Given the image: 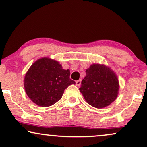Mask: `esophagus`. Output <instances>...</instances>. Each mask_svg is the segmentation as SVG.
I'll return each instance as SVG.
<instances>
[{
    "mask_svg": "<svg viewBox=\"0 0 147 147\" xmlns=\"http://www.w3.org/2000/svg\"><path fill=\"white\" fill-rule=\"evenodd\" d=\"M76 84L77 86H80L81 84V80H77L76 82Z\"/></svg>",
    "mask_w": 147,
    "mask_h": 147,
    "instance_id": "34e87169",
    "label": "esophagus"
}]
</instances>
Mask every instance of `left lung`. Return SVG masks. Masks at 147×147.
<instances>
[{
    "label": "left lung",
    "instance_id": "obj_1",
    "mask_svg": "<svg viewBox=\"0 0 147 147\" xmlns=\"http://www.w3.org/2000/svg\"><path fill=\"white\" fill-rule=\"evenodd\" d=\"M79 90L88 103L101 109L111 104L117 98L119 85L117 76L109 67L94 63L86 70Z\"/></svg>",
    "mask_w": 147,
    "mask_h": 147
}]
</instances>
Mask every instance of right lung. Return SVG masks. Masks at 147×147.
I'll use <instances>...</instances> for the list:
<instances>
[{
    "label": "right lung",
    "instance_id": "add662e5",
    "mask_svg": "<svg viewBox=\"0 0 147 147\" xmlns=\"http://www.w3.org/2000/svg\"><path fill=\"white\" fill-rule=\"evenodd\" d=\"M69 76V70L63 69L57 61L42 57L36 61L26 74L25 90L37 105L51 106L61 98L67 88L76 84Z\"/></svg>",
    "mask_w": 147,
    "mask_h": 147
}]
</instances>
